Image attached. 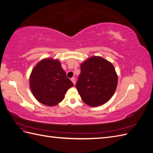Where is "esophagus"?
Wrapping results in <instances>:
<instances>
[{
	"instance_id": "34e87169",
	"label": "esophagus",
	"mask_w": 153,
	"mask_h": 153,
	"mask_svg": "<svg viewBox=\"0 0 153 153\" xmlns=\"http://www.w3.org/2000/svg\"><path fill=\"white\" fill-rule=\"evenodd\" d=\"M71 80L72 81V82L73 83V84L75 85V82H76V80H75V77H73L71 78Z\"/></svg>"
}]
</instances>
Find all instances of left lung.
<instances>
[{
    "instance_id": "1",
    "label": "left lung",
    "mask_w": 153,
    "mask_h": 153,
    "mask_svg": "<svg viewBox=\"0 0 153 153\" xmlns=\"http://www.w3.org/2000/svg\"><path fill=\"white\" fill-rule=\"evenodd\" d=\"M80 69L76 88L83 101L91 106L107 102L117 85L112 64L101 57H92L81 64Z\"/></svg>"
}]
</instances>
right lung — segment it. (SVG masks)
I'll list each match as a JSON object with an SVG mask.
<instances>
[{"mask_svg":"<svg viewBox=\"0 0 153 153\" xmlns=\"http://www.w3.org/2000/svg\"><path fill=\"white\" fill-rule=\"evenodd\" d=\"M73 82L58 60L45 59L34 67L30 76V87L36 99L47 106L61 102Z\"/></svg>","mask_w":153,"mask_h":153,"instance_id":"1","label":"right lung"}]
</instances>
